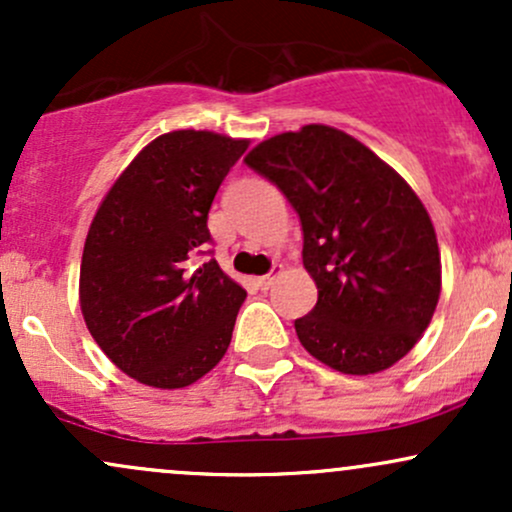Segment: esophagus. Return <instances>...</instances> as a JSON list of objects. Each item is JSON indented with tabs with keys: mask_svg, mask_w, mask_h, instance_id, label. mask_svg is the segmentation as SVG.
<instances>
[{
	"mask_svg": "<svg viewBox=\"0 0 512 512\" xmlns=\"http://www.w3.org/2000/svg\"><path fill=\"white\" fill-rule=\"evenodd\" d=\"M281 274V264H274L272 267V272L269 274H264V276H260V279H257V286H260L262 291H269L274 286V281H276V276Z\"/></svg>",
	"mask_w": 512,
	"mask_h": 512,
	"instance_id": "34e87169",
	"label": "esophagus"
}]
</instances>
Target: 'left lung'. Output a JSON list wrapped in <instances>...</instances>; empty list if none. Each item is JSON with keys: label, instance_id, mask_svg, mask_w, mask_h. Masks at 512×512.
<instances>
[{"label": "left lung", "instance_id": "8db88e82", "mask_svg": "<svg viewBox=\"0 0 512 512\" xmlns=\"http://www.w3.org/2000/svg\"><path fill=\"white\" fill-rule=\"evenodd\" d=\"M301 219L317 303L296 334L317 361L349 375L390 368L431 322L440 252L414 190L368 146L325 125L276 134L245 156Z\"/></svg>", "mask_w": 512, "mask_h": 512}]
</instances>
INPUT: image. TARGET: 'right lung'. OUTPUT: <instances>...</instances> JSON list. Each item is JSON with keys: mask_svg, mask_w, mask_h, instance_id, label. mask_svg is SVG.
Here are the masks:
<instances>
[{"mask_svg": "<svg viewBox=\"0 0 512 512\" xmlns=\"http://www.w3.org/2000/svg\"><path fill=\"white\" fill-rule=\"evenodd\" d=\"M245 139L178 129L129 163L88 228L81 313L105 356L139 383L175 390L231 344L243 286L207 250L209 209Z\"/></svg>", "mask_w": 512, "mask_h": 512, "instance_id": "add662e5", "label": "right lung"}]
</instances>
